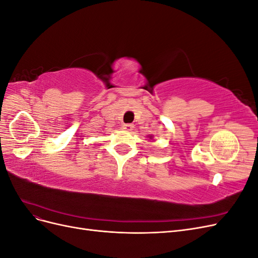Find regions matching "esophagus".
Listing matches in <instances>:
<instances>
[{
	"label": "esophagus",
	"mask_w": 258,
	"mask_h": 258,
	"mask_svg": "<svg viewBox=\"0 0 258 258\" xmlns=\"http://www.w3.org/2000/svg\"><path fill=\"white\" fill-rule=\"evenodd\" d=\"M134 124L132 123H123L122 124V129H124L126 131H131L132 129H134Z\"/></svg>",
	"instance_id": "obj_1"
}]
</instances>
